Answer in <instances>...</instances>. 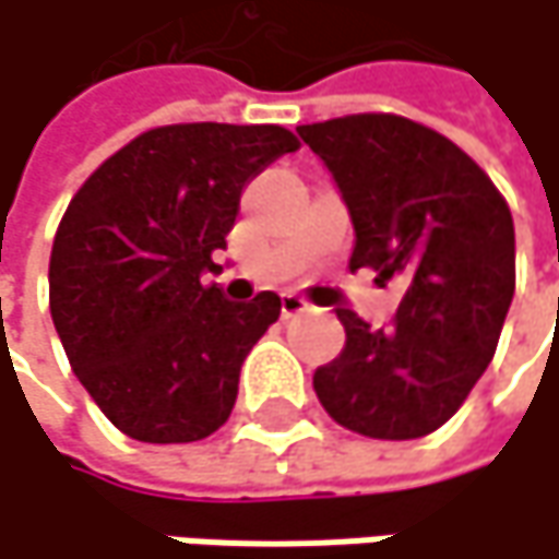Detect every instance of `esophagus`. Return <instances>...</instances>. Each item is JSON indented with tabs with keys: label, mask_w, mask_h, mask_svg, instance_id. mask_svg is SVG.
Wrapping results in <instances>:
<instances>
[{
	"label": "esophagus",
	"mask_w": 559,
	"mask_h": 559,
	"mask_svg": "<svg viewBox=\"0 0 559 559\" xmlns=\"http://www.w3.org/2000/svg\"><path fill=\"white\" fill-rule=\"evenodd\" d=\"M305 311H311V305L301 298V295H282V314L285 318H295V314H305Z\"/></svg>",
	"instance_id": "34e87169"
}]
</instances>
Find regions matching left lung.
<instances>
[{
    "instance_id": "8db88e82",
    "label": "left lung",
    "mask_w": 559,
    "mask_h": 559,
    "mask_svg": "<svg viewBox=\"0 0 559 559\" xmlns=\"http://www.w3.org/2000/svg\"><path fill=\"white\" fill-rule=\"evenodd\" d=\"M331 169L357 241L350 271L403 277L390 328L337 308L347 344L318 367L321 406L367 439H423L488 370L514 298V218L488 173L449 136L396 114L298 127Z\"/></svg>"
}]
</instances>
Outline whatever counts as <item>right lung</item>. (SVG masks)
I'll list each match as a JSON object with an SVG mask.
<instances>
[{"mask_svg":"<svg viewBox=\"0 0 559 559\" xmlns=\"http://www.w3.org/2000/svg\"><path fill=\"white\" fill-rule=\"evenodd\" d=\"M298 146L277 123H169L104 159L68 202L48 264L51 321L123 436L199 442L231 416L241 364L282 298L238 305L202 277L218 271L241 189Z\"/></svg>","mask_w":559,"mask_h":559,"instance_id":"obj_1","label":"right lung"}]
</instances>
